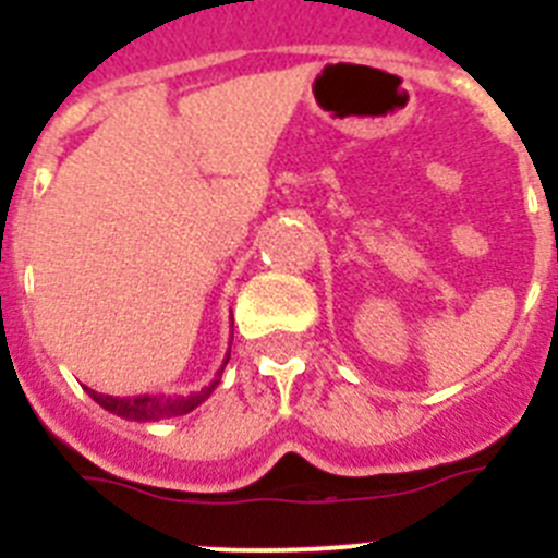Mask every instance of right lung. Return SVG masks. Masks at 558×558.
I'll list each match as a JSON object with an SVG mask.
<instances>
[{
	"label": "right lung",
	"instance_id": "obj_1",
	"mask_svg": "<svg viewBox=\"0 0 558 558\" xmlns=\"http://www.w3.org/2000/svg\"><path fill=\"white\" fill-rule=\"evenodd\" d=\"M231 357V347L229 352H226V360L223 366H220V372L215 374V379H211L209 386H204L201 391H192V393H172V397H167V393H140V397H108V393H97L95 388H86L88 397L95 399L97 405L106 408L108 413H113V416H122V418H131V422H159V418H172V416H184V413L195 411V408L201 405V402H206V399L211 397V391L218 388L220 383V374H223L226 363H229Z\"/></svg>",
	"mask_w": 558,
	"mask_h": 558
}]
</instances>
